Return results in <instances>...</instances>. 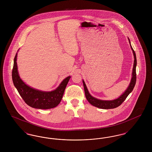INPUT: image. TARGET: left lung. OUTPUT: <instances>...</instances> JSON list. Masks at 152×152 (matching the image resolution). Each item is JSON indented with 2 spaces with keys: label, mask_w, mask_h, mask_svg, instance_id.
<instances>
[{
  "label": "left lung",
  "mask_w": 152,
  "mask_h": 152,
  "mask_svg": "<svg viewBox=\"0 0 152 152\" xmlns=\"http://www.w3.org/2000/svg\"><path fill=\"white\" fill-rule=\"evenodd\" d=\"M129 42L130 43V47L131 49L133 51V55H134V64H133V71H132V77L130 81L129 86L127 88L126 91L123 93V94H121L118 98L117 99L113 100H101L97 99L96 98H94L93 96H92L88 92V90L87 89V86L85 84V82L84 80H83V86L84 88V91H85V94L86 97L87 98V100L88 102L92 104L93 106H94L97 108H99L101 109H108L115 108L120 106L124 101L125 100L128 96L133 91L134 87L135 86L136 82V65H137V59H136V53L133 50L131 44H130V42L129 39L128 38Z\"/></svg>",
  "instance_id": "1"
}]
</instances>
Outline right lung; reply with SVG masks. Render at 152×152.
<instances>
[{"label":"right lung","mask_w":152,"mask_h":152,"mask_svg":"<svg viewBox=\"0 0 152 152\" xmlns=\"http://www.w3.org/2000/svg\"><path fill=\"white\" fill-rule=\"evenodd\" d=\"M16 59L17 53L15 56L12 78L15 87L23 100L28 105L34 108L48 109L57 107L62 99L71 76H68L63 80L54 91L45 92L37 90L26 84L20 79L18 71Z\"/></svg>","instance_id":"obj_1"}]
</instances>
